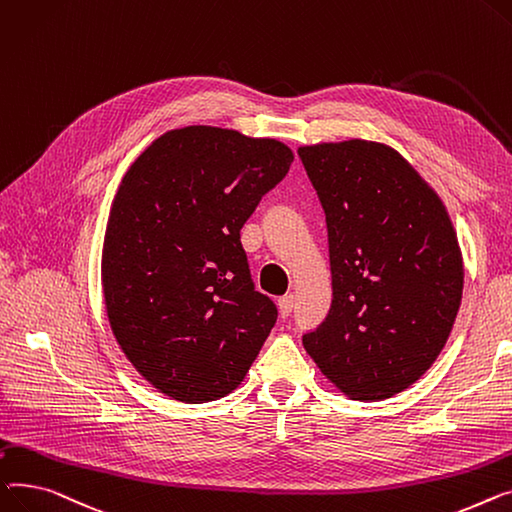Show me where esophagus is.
I'll return each instance as SVG.
<instances>
[{
  "label": "esophagus",
  "instance_id": "1",
  "mask_svg": "<svg viewBox=\"0 0 512 512\" xmlns=\"http://www.w3.org/2000/svg\"><path fill=\"white\" fill-rule=\"evenodd\" d=\"M293 304H295L293 295H283V297L279 299L277 306H279V314H281V318H287V316L293 312Z\"/></svg>",
  "mask_w": 512,
  "mask_h": 512
}]
</instances>
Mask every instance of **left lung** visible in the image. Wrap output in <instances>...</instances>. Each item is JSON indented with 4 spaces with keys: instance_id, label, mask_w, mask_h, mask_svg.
<instances>
[{
    "instance_id": "obj_1",
    "label": "left lung",
    "mask_w": 512,
    "mask_h": 512,
    "mask_svg": "<svg viewBox=\"0 0 512 512\" xmlns=\"http://www.w3.org/2000/svg\"><path fill=\"white\" fill-rule=\"evenodd\" d=\"M326 217L333 302L302 343L355 401L395 397L436 362L463 297L457 233L438 194L395 148H297Z\"/></svg>"
}]
</instances>
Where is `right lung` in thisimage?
I'll return each mask as SVG.
<instances>
[{
    "mask_svg": "<svg viewBox=\"0 0 512 512\" xmlns=\"http://www.w3.org/2000/svg\"><path fill=\"white\" fill-rule=\"evenodd\" d=\"M291 163L279 140L188 126L124 175L103 246L105 306L119 347L167 397L229 395L275 326L239 231Z\"/></svg>",
    "mask_w": 512,
    "mask_h": 512,
    "instance_id": "add662e5",
    "label": "right lung"
}]
</instances>
